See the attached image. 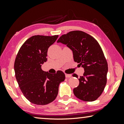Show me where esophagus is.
I'll use <instances>...</instances> for the list:
<instances>
[{
    "mask_svg": "<svg viewBox=\"0 0 124 124\" xmlns=\"http://www.w3.org/2000/svg\"><path fill=\"white\" fill-rule=\"evenodd\" d=\"M65 76H66V77L67 78L71 77V76H72L71 74H65Z\"/></svg>",
    "mask_w": 124,
    "mask_h": 124,
    "instance_id": "obj_1",
    "label": "esophagus"
}]
</instances>
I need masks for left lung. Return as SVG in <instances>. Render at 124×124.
Segmentation results:
<instances>
[{"label": "left lung", "instance_id": "left-lung-1", "mask_svg": "<svg viewBox=\"0 0 124 124\" xmlns=\"http://www.w3.org/2000/svg\"><path fill=\"white\" fill-rule=\"evenodd\" d=\"M57 42L65 44L72 50L74 61L84 69L79 84L73 89L77 98L85 101L97 100L107 82L108 63L98 41L82 31H72L62 35ZM73 77L78 78L75 73Z\"/></svg>", "mask_w": 124, "mask_h": 124}]
</instances>
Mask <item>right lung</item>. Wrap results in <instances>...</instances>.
<instances>
[{"instance_id":"1","label":"right lung","mask_w":124,"mask_h":124,"mask_svg":"<svg viewBox=\"0 0 124 124\" xmlns=\"http://www.w3.org/2000/svg\"><path fill=\"white\" fill-rule=\"evenodd\" d=\"M58 35H35L23 43L15 58V77L25 97L36 105H46L56 99L65 74L58 70L50 74L41 69L47 61V51Z\"/></svg>"}]
</instances>
